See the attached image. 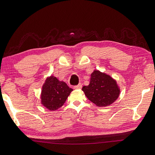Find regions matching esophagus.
<instances>
[{"mask_svg": "<svg viewBox=\"0 0 155 155\" xmlns=\"http://www.w3.org/2000/svg\"><path fill=\"white\" fill-rule=\"evenodd\" d=\"M81 88H82V85H81V83L78 84V85H77L74 86V89H80Z\"/></svg>", "mask_w": 155, "mask_h": 155, "instance_id": "34e87169", "label": "esophagus"}]
</instances>
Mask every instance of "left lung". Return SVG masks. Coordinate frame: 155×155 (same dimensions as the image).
Wrapping results in <instances>:
<instances>
[{
  "label": "left lung",
  "instance_id": "obj_1",
  "mask_svg": "<svg viewBox=\"0 0 155 155\" xmlns=\"http://www.w3.org/2000/svg\"><path fill=\"white\" fill-rule=\"evenodd\" d=\"M82 90L89 100L99 107L110 105L120 94L116 81L99 70L91 73L89 85L83 87Z\"/></svg>",
  "mask_w": 155,
  "mask_h": 155
}]
</instances>
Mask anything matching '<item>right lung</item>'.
Here are the masks:
<instances>
[{
    "mask_svg": "<svg viewBox=\"0 0 155 155\" xmlns=\"http://www.w3.org/2000/svg\"><path fill=\"white\" fill-rule=\"evenodd\" d=\"M73 89L64 81L51 76L43 85L41 92V104L49 110H56L65 103Z\"/></svg>",
    "mask_w": 155,
    "mask_h": 155,
    "instance_id": "1",
    "label": "right lung"
}]
</instances>
